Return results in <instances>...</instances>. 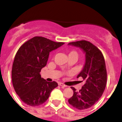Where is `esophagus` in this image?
Listing matches in <instances>:
<instances>
[{"label": "esophagus", "mask_w": 122, "mask_h": 122, "mask_svg": "<svg viewBox=\"0 0 122 122\" xmlns=\"http://www.w3.org/2000/svg\"><path fill=\"white\" fill-rule=\"evenodd\" d=\"M58 85H60V86H61V87H66V85H64V84H62V83H61V82L58 83Z\"/></svg>", "instance_id": "esophagus-1"}]
</instances>
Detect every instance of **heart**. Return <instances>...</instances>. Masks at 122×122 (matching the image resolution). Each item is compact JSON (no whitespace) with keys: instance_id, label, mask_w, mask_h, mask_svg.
I'll return each mask as SVG.
<instances>
[{"instance_id":"obj_1","label":"heart","mask_w":122,"mask_h":122,"mask_svg":"<svg viewBox=\"0 0 122 122\" xmlns=\"http://www.w3.org/2000/svg\"><path fill=\"white\" fill-rule=\"evenodd\" d=\"M71 54L76 55H77V56H78V53H77L76 52H75V51H72V52H71L70 53H69V55H71Z\"/></svg>"}]
</instances>
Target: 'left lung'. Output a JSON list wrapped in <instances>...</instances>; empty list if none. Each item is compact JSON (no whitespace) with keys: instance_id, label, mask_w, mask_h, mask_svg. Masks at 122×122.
<instances>
[{"instance_id":"8db88e82","label":"left lung","mask_w":122,"mask_h":122,"mask_svg":"<svg viewBox=\"0 0 122 122\" xmlns=\"http://www.w3.org/2000/svg\"><path fill=\"white\" fill-rule=\"evenodd\" d=\"M68 45L79 47L85 56L84 67L77 76V78L82 77L85 83L79 92L71 87L73 95L68 101L75 108L85 110L98 101L105 88L107 75L104 57L97 47L87 41L71 42Z\"/></svg>"}]
</instances>
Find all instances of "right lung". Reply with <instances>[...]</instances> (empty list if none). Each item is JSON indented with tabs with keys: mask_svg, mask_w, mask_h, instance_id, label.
Segmentation results:
<instances>
[{
	"mask_svg": "<svg viewBox=\"0 0 122 122\" xmlns=\"http://www.w3.org/2000/svg\"><path fill=\"white\" fill-rule=\"evenodd\" d=\"M64 44L35 37L18 50L12 64V82L15 91L24 103L32 107L40 105L58 87L55 81L50 82L42 78L40 71L47 64L50 52Z\"/></svg>",
	"mask_w": 122,
	"mask_h": 122,
	"instance_id": "right-lung-1",
	"label": "right lung"
}]
</instances>
